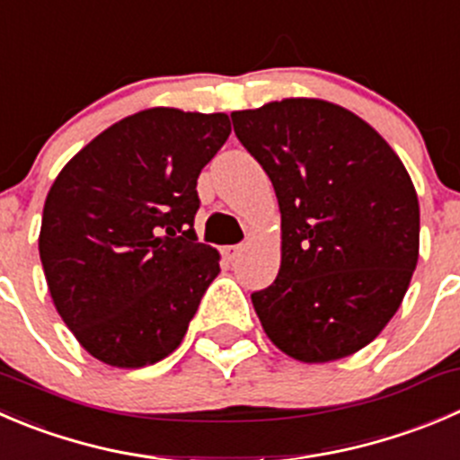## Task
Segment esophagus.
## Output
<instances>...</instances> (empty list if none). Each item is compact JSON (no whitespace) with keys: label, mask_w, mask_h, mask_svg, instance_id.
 I'll list each match as a JSON object with an SVG mask.
<instances>
[{"label":"esophagus","mask_w":460,"mask_h":460,"mask_svg":"<svg viewBox=\"0 0 460 460\" xmlns=\"http://www.w3.org/2000/svg\"><path fill=\"white\" fill-rule=\"evenodd\" d=\"M244 249V244H226V247H222V253H225V258H229V261H234V258L240 256V252Z\"/></svg>","instance_id":"esophagus-1"}]
</instances>
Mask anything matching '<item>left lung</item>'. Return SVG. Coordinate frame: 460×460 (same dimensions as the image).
I'll list each match as a JSON object with an SVG mask.
<instances>
[{
	"label": "left lung",
	"mask_w": 460,
	"mask_h": 460,
	"mask_svg": "<svg viewBox=\"0 0 460 460\" xmlns=\"http://www.w3.org/2000/svg\"><path fill=\"white\" fill-rule=\"evenodd\" d=\"M274 184L280 270L252 294L267 337L305 364L358 353L398 312L418 262L413 181L367 121L319 98L231 114Z\"/></svg>",
	"instance_id": "obj_1"
}]
</instances>
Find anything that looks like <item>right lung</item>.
I'll list each match as a JSON object with an SVG mask.
<instances>
[{
    "label": "right lung",
    "instance_id": "add662e5",
    "mask_svg": "<svg viewBox=\"0 0 460 460\" xmlns=\"http://www.w3.org/2000/svg\"><path fill=\"white\" fill-rule=\"evenodd\" d=\"M226 114L153 107L114 123L47 195L40 261L58 314L101 362L141 368L184 339L220 253L198 243V177Z\"/></svg>",
    "mask_w": 460,
    "mask_h": 460
}]
</instances>
